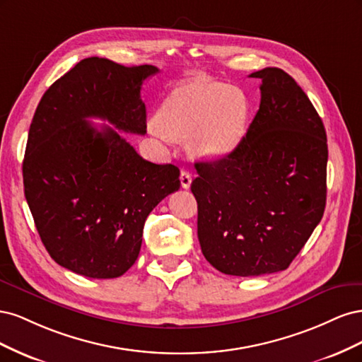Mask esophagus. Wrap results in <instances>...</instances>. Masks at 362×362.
Returning a JSON list of instances; mask_svg holds the SVG:
<instances>
[{"label": "esophagus", "mask_w": 362, "mask_h": 362, "mask_svg": "<svg viewBox=\"0 0 362 362\" xmlns=\"http://www.w3.org/2000/svg\"><path fill=\"white\" fill-rule=\"evenodd\" d=\"M180 180H181V187H182V189H189V187H190V184H192V175H190L189 170H181Z\"/></svg>", "instance_id": "obj_1"}]
</instances>
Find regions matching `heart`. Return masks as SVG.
Listing matches in <instances>:
<instances>
[{
    "label": "heart",
    "instance_id": "heart-1",
    "mask_svg": "<svg viewBox=\"0 0 362 362\" xmlns=\"http://www.w3.org/2000/svg\"><path fill=\"white\" fill-rule=\"evenodd\" d=\"M247 103L231 86L211 81L184 83L169 93L158 120L149 128L160 139L192 136L194 156L216 160L238 146L246 133Z\"/></svg>",
    "mask_w": 362,
    "mask_h": 362
}]
</instances>
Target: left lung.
Here are the masks:
<instances>
[{"label":"left lung","mask_w":362,"mask_h":362,"mask_svg":"<svg viewBox=\"0 0 362 362\" xmlns=\"http://www.w3.org/2000/svg\"><path fill=\"white\" fill-rule=\"evenodd\" d=\"M261 78V103L246 136L223 158L194 164L202 254L225 275L286 270L326 205V131L308 96L279 68Z\"/></svg>","instance_id":"obj_1"}]
</instances>
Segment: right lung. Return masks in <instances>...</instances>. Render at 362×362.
Returning a JSON list of instances; mask_svg holds the SVG:
<instances>
[{
	"label": "right lung",
	"instance_id": "1",
	"mask_svg": "<svg viewBox=\"0 0 362 362\" xmlns=\"http://www.w3.org/2000/svg\"><path fill=\"white\" fill-rule=\"evenodd\" d=\"M158 69L89 57L43 93L23 163L24 192L51 258L78 275L117 278L134 264L146 217L180 189V169L141 158L120 133H146L141 84Z\"/></svg>",
	"mask_w": 362,
	"mask_h": 362
}]
</instances>
